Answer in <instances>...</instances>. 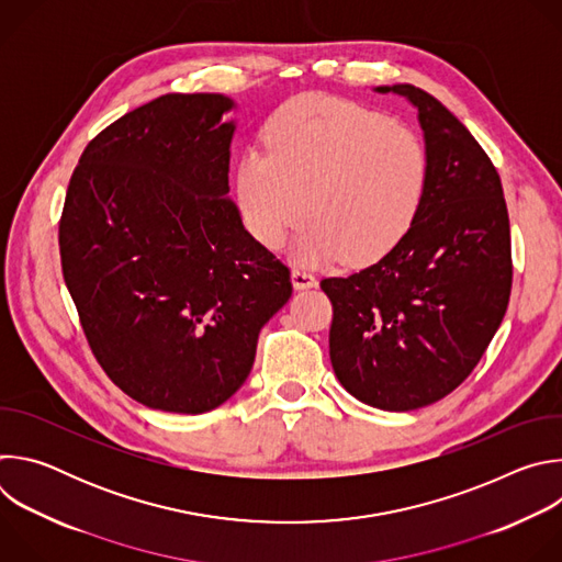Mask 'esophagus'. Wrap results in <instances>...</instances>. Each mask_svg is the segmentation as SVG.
Returning a JSON list of instances; mask_svg holds the SVG:
<instances>
[{
    "mask_svg": "<svg viewBox=\"0 0 562 562\" xmlns=\"http://www.w3.org/2000/svg\"><path fill=\"white\" fill-rule=\"evenodd\" d=\"M291 280H293V286L295 289H308V286H315L317 280L311 271H304V269H293L291 273Z\"/></svg>",
    "mask_w": 562,
    "mask_h": 562,
    "instance_id": "1",
    "label": "esophagus"
}]
</instances>
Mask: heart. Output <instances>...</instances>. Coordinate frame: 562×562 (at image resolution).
<instances>
[{
    "mask_svg": "<svg viewBox=\"0 0 562 562\" xmlns=\"http://www.w3.org/2000/svg\"><path fill=\"white\" fill-rule=\"evenodd\" d=\"M265 144L267 153L239 157L235 176L239 211L262 247L280 249L306 215L300 262L367 265L412 228L429 159L409 126L347 100L302 95L276 111Z\"/></svg>",
    "mask_w": 562,
    "mask_h": 562,
    "instance_id": "b5f03b06",
    "label": "heart"
}]
</instances>
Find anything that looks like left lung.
I'll use <instances>...</instances> for the list:
<instances>
[{"instance_id":"obj_1","label":"left lung","mask_w":562,"mask_h":562,"mask_svg":"<svg viewBox=\"0 0 562 562\" xmlns=\"http://www.w3.org/2000/svg\"><path fill=\"white\" fill-rule=\"evenodd\" d=\"M405 95L429 159L420 211L375 265L319 282L334 304L329 356L340 384L369 407L412 412L467 380L498 331L512 293V235L490 155L434 95Z\"/></svg>"}]
</instances>
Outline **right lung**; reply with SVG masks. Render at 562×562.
<instances>
[{
	"mask_svg": "<svg viewBox=\"0 0 562 562\" xmlns=\"http://www.w3.org/2000/svg\"><path fill=\"white\" fill-rule=\"evenodd\" d=\"M231 109L220 93L157 98L95 135L68 182L64 282L104 373L150 409L226 403L293 293L226 198Z\"/></svg>",
	"mask_w": 562,
	"mask_h": 562,
	"instance_id": "add662e5",
	"label": "right lung"
}]
</instances>
